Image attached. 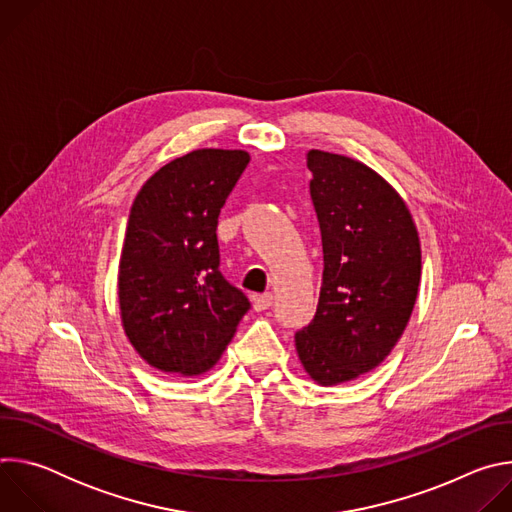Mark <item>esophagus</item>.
<instances>
[{"mask_svg":"<svg viewBox=\"0 0 512 512\" xmlns=\"http://www.w3.org/2000/svg\"><path fill=\"white\" fill-rule=\"evenodd\" d=\"M273 304V296L269 294H259V296H253V308L257 310V312H263V310H267L269 306Z\"/></svg>","mask_w":512,"mask_h":512,"instance_id":"1","label":"esophagus"}]
</instances>
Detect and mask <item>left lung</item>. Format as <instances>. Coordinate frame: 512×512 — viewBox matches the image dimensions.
<instances>
[{
    "label": "left lung",
    "mask_w": 512,
    "mask_h": 512,
    "mask_svg": "<svg viewBox=\"0 0 512 512\" xmlns=\"http://www.w3.org/2000/svg\"><path fill=\"white\" fill-rule=\"evenodd\" d=\"M306 160L324 273L296 348L306 373L332 387L377 369L395 348L417 300L421 247L407 204L383 176L322 150Z\"/></svg>",
    "instance_id": "1"
}]
</instances>
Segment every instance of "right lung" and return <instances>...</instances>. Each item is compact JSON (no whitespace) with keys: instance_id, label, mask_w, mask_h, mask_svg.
<instances>
[{"instance_id":"1","label":"right lung","mask_w":512,"mask_h":512,"mask_svg":"<svg viewBox=\"0 0 512 512\" xmlns=\"http://www.w3.org/2000/svg\"><path fill=\"white\" fill-rule=\"evenodd\" d=\"M249 160L243 150H194L133 200L117 294L123 330L154 369L210 371L251 306L218 269L216 239L218 214Z\"/></svg>"}]
</instances>
